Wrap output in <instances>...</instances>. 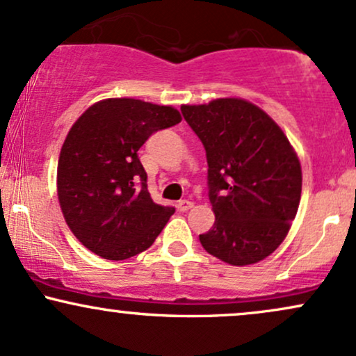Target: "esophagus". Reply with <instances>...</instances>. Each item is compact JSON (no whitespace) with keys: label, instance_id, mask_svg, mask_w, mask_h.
Wrapping results in <instances>:
<instances>
[{"label":"esophagus","instance_id":"1","mask_svg":"<svg viewBox=\"0 0 356 356\" xmlns=\"http://www.w3.org/2000/svg\"><path fill=\"white\" fill-rule=\"evenodd\" d=\"M192 206H194V202L189 201V199H182V201H179V202H177V209L181 211V212L189 211Z\"/></svg>","mask_w":356,"mask_h":356}]
</instances>
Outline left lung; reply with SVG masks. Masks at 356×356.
<instances>
[{"mask_svg": "<svg viewBox=\"0 0 356 356\" xmlns=\"http://www.w3.org/2000/svg\"><path fill=\"white\" fill-rule=\"evenodd\" d=\"M207 157L214 226L202 248L232 266L254 264L283 243L301 199V165L277 124L256 105L218 99L182 105Z\"/></svg>", "mask_w": 356, "mask_h": 356, "instance_id": "obj_1", "label": "left lung"}]
</instances>
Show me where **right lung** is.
<instances>
[{
    "label": "right lung",
    "mask_w": 356,
    "mask_h": 356,
    "mask_svg": "<svg viewBox=\"0 0 356 356\" xmlns=\"http://www.w3.org/2000/svg\"><path fill=\"white\" fill-rule=\"evenodd\" d=\"M181 120L165 105L107 99L73 124L61 147L56 189L63 218L85 248L122 261L152 246L175 209L152 201L138 149Z\"/></svg>",
    "instance_id": "obj_1"
}]
</instances>
